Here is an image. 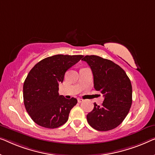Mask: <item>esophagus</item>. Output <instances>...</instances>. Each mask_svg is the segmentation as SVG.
<instances>
[{
  "mask_svg": "<svg viewBox=\"0 0 155 155\" xmlns=\"http://www.w3.org/2000/svg\"><path fill=\"white\" fill-rule=\"evenodd\" d=\"M83 101V100L82 99V98H78V103H81Z\"/></svg>",
  "mask_w": 155,
  "mask_h": 155,
  "instance_id": "esophagus-1",
  "label": "esophagus"
}]
</instances>
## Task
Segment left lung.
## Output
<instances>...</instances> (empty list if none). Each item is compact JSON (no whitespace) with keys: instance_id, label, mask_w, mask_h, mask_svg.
I'll list each match as a JSON object with an SVG mask.
<instances>
[{"instance_id":"left-lung-1","label":"left lung","mask_w":155,"mask_h":155,"mask_svg":"<svg viewBox=\"0 0 155 155\" xmlns=\"http://www.w3.org/2000/svg\"><path fill=\"white\" fill-rule=\"evenodd\" d=\"M90 66L94 86L104 96L101 106L94 104L87 114L89 124L100 131H110L118 127L129 113L132 104V86L125 71L110 60L96 55L82 59Z\"/></svg>"}]
</instances>
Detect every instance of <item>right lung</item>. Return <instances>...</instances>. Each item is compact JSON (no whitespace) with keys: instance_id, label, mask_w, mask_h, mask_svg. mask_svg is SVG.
<instances>
[{"instance_id":"1","label":"right lung","mask_w":155,"mask_h":155,"mask_svg":"<svg viewBox=\"0 0 155 155\" xmlns=\"http://www.w3.org/2000/svg\"><path fill=\"white\" fill-rule=\"evenodd\" d=\"M82 57L51 56L39 61L28 73L23 86L24 103L28 115L39 126L55 129L68 120L71 110L78 101L59 95V84L64 81L66 71Z\"/></svg>"}]
</instances>
